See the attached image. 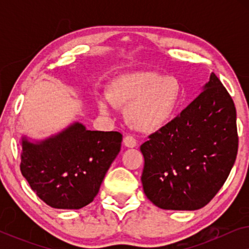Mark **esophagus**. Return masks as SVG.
Wrapping results in <instances>:
<instances>
[{"label":"esophagus","instance_id":"esophagus-1","mask_svg":"<svg viewBox=\"0 0 249 249\" xmlns=\"http://www.w3.org/2000/svg\"><path fill=\"white\" fill-rule=\"evenodd\" d=\"M124 146H127V147L132 148V147H136V145H137V142H136V139L132 137V136L127 135L124 138Z\"/></svg>","mask_w":249,"mask_h":249}]
</instances>
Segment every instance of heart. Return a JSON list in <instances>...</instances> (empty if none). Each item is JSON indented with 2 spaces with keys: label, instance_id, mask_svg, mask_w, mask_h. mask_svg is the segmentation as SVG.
I'll return each mask as SVG.
<instances>
[{
  "label": "heart",
  "instance_id": "heart-1",
  "mask_svg": "<svg viewBox=\"0 0 249 249\" xmlns=\"http://www.w3.org/2000/svg\"><path fill=\"white\" fill-rule=\"evenodd\" d=\"M183 89L175 76L155 71H134L112 81L107 97H100L98 108L108 112L112 104L125 108V120L135 130L152 134L168 125L182 104Z\"/></svg>",
  "mask_w": 249,
  "mask_h": 249
}]
</instances>
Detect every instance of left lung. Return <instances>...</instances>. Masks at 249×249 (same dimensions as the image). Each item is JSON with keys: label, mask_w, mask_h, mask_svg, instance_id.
Masks as SVG:
<instances>
[{"label": "left lung", "mask_w": 249, "mask_h": 249, "mask_svg": "<svg viewBox=\"0 0 249 249\" xmlns=\"http://www.w3.org/2000/svg\"><path fill=\"white\" fill-rule=\"evenodd\" d=\"M203 91L141 146L145 195L160 209H202L229 176L238 152L232 98L215 73Z\"/></svg>", "instance_id": "1"}]
</instances>
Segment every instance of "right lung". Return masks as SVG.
Segmentation results:
<instances>
[{
	"instance_id": "add662e5",
	"label": "right lung",
	"mask_w": 249,
	"mask_h": 249,
	"mask_svg": "<svg viewBox=\"0 0 249 249\" xmlns=\"http://www.w3.org/2000/svg\"><path fill=\"white\" fill-rule=\"evenodd\" d=\"M121 142L120 132L87 130L79 122L40 142L23 136L20 170L47 205L78 210L97 195Z\"/></svg>"
}]
</instances>
